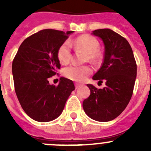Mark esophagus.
I'll list each match as a JSON object with an SVG mask.
<instances>
[{"mask_svg":"<svg viewBox=\"0 0 151 151\" xmlns=\"http://www.w3.org/2000/svg\"><path fill=\"white\" fill-rule=\"evenodd\" d=\"M75 86H76V88L78 89V88L81 86V85H80V84H78V83H76V84H75Z\"/></svg>","mask_w":151,"mask_h":151,"instance_id":"34e87169","label":"esophagus"}]
</instances>
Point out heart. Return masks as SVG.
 Segmentation results:
<instances>
[{"instance_id":"1","label":"heart","mask_w":151,"mask_h":151,"mask_svg":"<svg viewBox=\"0 0 151 151\" xmlns=\"http://www.w3.org/2000/svg\"><path fill=\"white\" fill-rule=\"evenodd\" d=\"M74 46L78 49H81L87 54L88 59L94 61L98 58L97 50L99 43L94 38L90 35H82L74 41ZM57 57L60 62L66 64L71 57V46L69 41H66L60 46L57 50ZM92 72L89 66H77L71 65L65 68L63 74L65 76L76 82H82Z\"/></svg>"}]
</instances>
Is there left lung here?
<instances>
[{
    "mask_svg": "<svg viewBox=\"0 0 151 151\" xmlns=\"http://www.w3.org/2000/svg\"><path fill=\"white\" fill-rule=\"evenodd\" d=\"M104 45V62L92 78L104 80L106 87L88 84L91 94L83 101L85 113L94 120L108 122L116 118L129 104L137 76V66L128 41L110 29L92 31Z\"/></svg>",
    "mask_w": 151,
    "mask_h": 151,
    "instance_id": "8db88e82",
    "label": "left lung"
}]
</instances>
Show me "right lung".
<instances>
[{
  "label": "right lung",
  "instance_id": "right-lung-1",
  "mask_svg": "<svg viewBox=\"0 0 151 151\" xmlns=\"http://www.w3.org/2000/svg\"><path fill=\"white\" fill-rule=\"evenodd\" d=\"M73 32L43 29L19 47L12 64L15 91L25 113L34 120L46 122L60 116L75 90L68 78L61 77L57 86L48 81L60 68L57 50Z\"/></svg>",
  "mask_w": 151,
  "mask_h": 151
}]
</instances>
